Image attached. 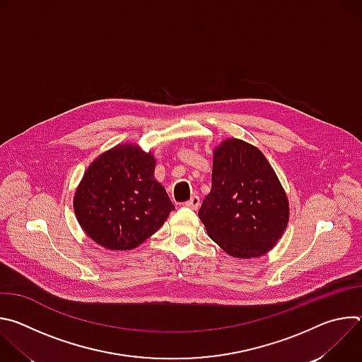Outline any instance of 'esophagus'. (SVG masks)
Masks as SVG:
<instances>
[{"instance_id": "obj_1", "label": "esophagus", "mask_w": 362, "mask_h": 362, "mask_svg": "<svg viewBox=\"0 0 362 362\" xmlns=\"http://www.w3.org/2000/svg\"><path fill=\"white\" fill-rule=\"evenodd\" d=\"M185 206H187V208H192V209H199V206H200V197L199 196H192L187 202H185Z\"/></svg>"}]
</instances>
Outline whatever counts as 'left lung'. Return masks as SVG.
Segmentation results:
<instances>
[{
	"label": "left lung",
	"mask_w": 362,
	"mask_h": 362,
	"mask_svg": "<svg viewBox=\"0 0 362 362\" xmlns=\"http://www.w3.org/2000/svg\"><path fill=\"white\" fill-rule=\"evenodd\" d=\"M199 218L230 256L257 257L275 246L288 225L289 204L259 148L239 139L215 148L212 190Z\"/></svg>",
	"instance_id": "left-lung-1"
}]
</instances>
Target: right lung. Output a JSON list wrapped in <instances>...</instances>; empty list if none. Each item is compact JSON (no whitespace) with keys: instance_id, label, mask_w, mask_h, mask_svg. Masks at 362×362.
Listing matches in <instances>:
<instances>
[{"instance_id":"add662e5","label":"right lung","mask_w":362,"mask_h":362,"mask_svg":"<svg viewBox=\"0 0 362 362\" xmlns=\"http://www.w3.org/2000/svg\"><path fill=\"white\" fill-rule=\"evenodd\" d=\"M154 160L133 144L103 153L86 170L74 194L83 230L100 246L127 250L156 232L175 209L154 180Z\"/></svg>"}]
</instances>
